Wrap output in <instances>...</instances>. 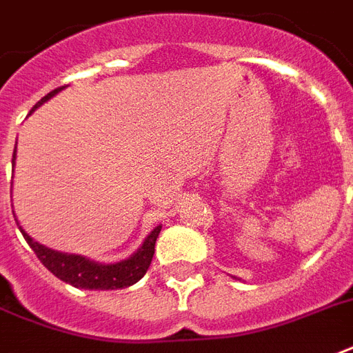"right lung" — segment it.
Instances as JSON below:
<instances>
[{
	"label": "right lung",
	"instance_id": "obj_1",
	"mask_svg": "<svg viewBox=\"0 0 353 353\" xmlns=\"http://www.w3.org/2000/svg\"><path fill=\"white\" fill-rule=\"evenodd\" d=\"M60 90H63V85L62 88H57V90H52L51 93H47V95L30 110V113L34 112L40 104L49 101L52 95H57ZM12 157H16V150H14ZM19 231H21L23 238L30 245V249L36 252L38 260H40L54 276L63 280L65 284H71L74 285V288H82V290H122V288H128V285L139 282V280L144 276V273L148 271L150 262H152V258H154L155 240H157V236H159L161 232V225L155 227L154 231L150 232L148 238L144 240L141 249H139L133 256L117 263H97L91 262V260H88V258L84 256L52 251V249H47L46 245H40L38 241L32 240L21 227H19Z\"/></svg>",
	"mask_w": 353,
	"mask_h": 353
}]
</instances>
